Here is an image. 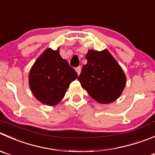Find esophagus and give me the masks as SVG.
Returning a JSON list of instances; mask_svg holds the SVG:
<instances>
[{
    "mask_svg": "<svg viewBox=\"0 0 155 155\" xmlns=\"http://www.w3.org/2000/svg\"><path fill=\"white\" fill-rule=\"evenodd\" d=\"M76 73H78V75L80 74V73H81V67H76Z\"/></svg>",
    "mask_w": 155,
    "mask_h": 155,
    "instance_id": "34e87169",
    "label": "esophagus"
}]
</instances>
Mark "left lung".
Instances as JSON below:
<instances>
[{"label":"left lung","mask_w":155,"mask_h":155,"mask_svg":"<svg viewBox=\"0 0 155 155\" xmlns=\"http://www.w3.org/2000/svg\"><path fill=\"white\" fill-rule=\"evenodd\" d=\"M78 80L96 101L109 104L120 96L126 85V76L112 55L104 50H90L85 57Z\"/></svg>","instance_id":"obj_1"}]
</instances>
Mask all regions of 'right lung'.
Masks as SVG:
<instances>
[{"label": "right lung", "mask_w": 155, "mask_h": 155, "mask_svg": "<svg viewBox=\"0 0 155 155\" xmlns=\"http://www.w3.org/2000/svg\"><path fill=\"white\" fill-rule=\"evenodd\" d=\"M78 74L58 50L47 49L30 70L28 82L35 97L42 104L53 106L64 98L70 84Z\"/></svg>", "instance_id": "right-lung-1"}]
</instances>
